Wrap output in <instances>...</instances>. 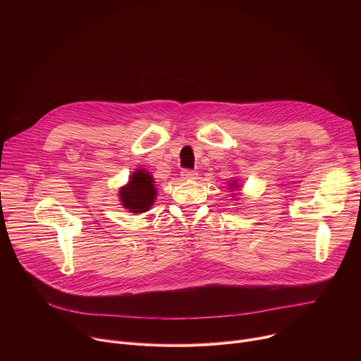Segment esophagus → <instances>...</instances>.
<instances>
[{
  "label": "esophagus",
  "mask_w": 361,
  "mask_h": 361,
  "mask_svg": "<svg viewBox=\"0 0 361 361\" xmlns=\"http://www.w3.org/2000/svg\"><path fill=\"white\" fill-rule=\"evenodd\" d=\"M197 171H194V170H188V169H184L183 171H181V177L184 178V180H194V178H197Z\"/></svg>",
  "instance_id": "34e87169"
}]
</instances>
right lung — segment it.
Segmentation results:
<instances>
[{
	"instance_id": "right-lung-1",
	"label": "right lung",
	"mask_w": 361,
	"mask_h": 361,
	"mask_svg": "<svg viewBox=\"0 0 361 361\" xmlns=\"http://www.w3.org/2000/svg\"><path fill=\"white\" fill-rule=\"evenodd\" d=\"M156 187L148 171L138 170L131 176V180L126 187L120 190L123 205L131 213L147 212L156 198Z\"/></svg>"
}]
</instances>
